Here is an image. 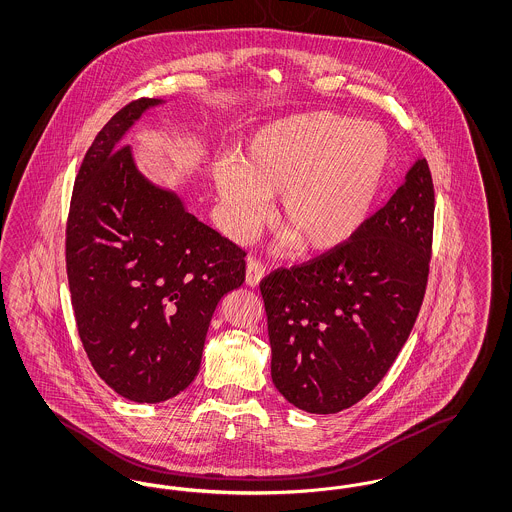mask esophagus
I'll list each match as a JSON object with an SVG mask.
<instances>
[{"mask_svg": "<svg viewBox=\"0 0 512 512\" xmlns=\"http://www.w3.org/2000/svg\"><path fill=\"white\" fill-rule=\"evenodd\" d=\"M265 272H267V268H265V265H263L261 261L249 259V261H247V268H245V284L251 286V288L259 286L261 280L265 278Z\"/></svg>", "mask_w": 512, "mask_h": 512, "instance_id": "1", "label": "esophagus"}]
</instances>
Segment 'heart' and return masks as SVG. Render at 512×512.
<instances>
[{
    "label": "heart",
    "instance_id": "heart-1",
    "mask_svg": "<svg viewBox=\"0 0 512 512\" xmlns=\"http://www.w3.org/2000/svg\"><path fill=\"white\" fill-rule=\"evenodd\" d=\"M390 165L388 134L374 122L313 111L268 122L242 147L240 159L215 167L224 228L247 242L276 219L288 244L322 253L351 240L365 224Z\"/></svg>",
    "mask_w": 512,
    "mask_h": 512
}]
</instances>
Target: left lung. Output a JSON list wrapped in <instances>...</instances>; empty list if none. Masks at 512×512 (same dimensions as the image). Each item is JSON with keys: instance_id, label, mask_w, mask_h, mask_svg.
I'll return each instance as SVG.
<instances>
[{"instance_id": "left-lung-1", "label": "left lung", "mask_w": 512, "mask_h": 512, "mask_svg": "<svg viewBox=\"0 0 512 512\" xmlns=\"http://www.w3.org/2000/svg\"><path fill=\"white\" fill-rule=\"evenodd\" d=\"M432 232L434 184L418 159L351 240L261 282L272 382L297 409L340 413L386 376L424 299Z\"/></svg>"}]
</instances>
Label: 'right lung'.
I'll return each instance as SVG.
<instances>
[{
    "label": "right lung",
    "mask_w": 512,
    "mask_h": 512,
    "mask_svg": "<svg viewBox=\"0 0 512 512\" xmlns=\"http://www.w3.org/2000/svg\"><path fill=\"white\" fill-rule=\"evenodd\" d=\"M163 99L128 103L99 130L74 180L67 276L78 336L99 378L136 403L194 382L220 299L245 251L138 171L124 134Z\"/></svg>",
    "instance_id": "1"
}]
</instances>
